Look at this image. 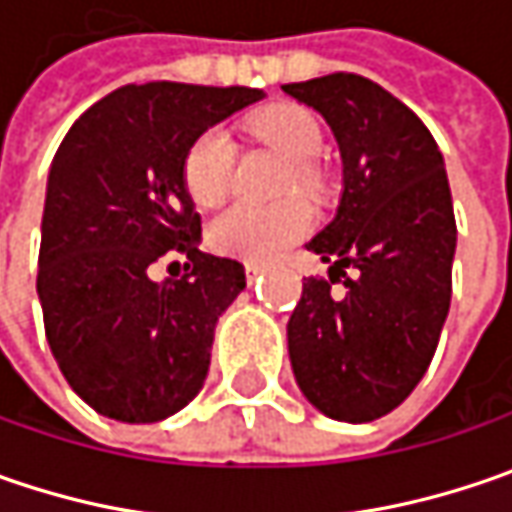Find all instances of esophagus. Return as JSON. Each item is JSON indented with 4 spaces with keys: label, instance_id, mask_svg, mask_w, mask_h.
Listing matches in <instances>:
<instances>
[{
    "label": "esophagus",
    "instance_id": "1",
    "mask_svg": "<svg viewBox=\"0 0 512 512\" xmlns=\"http://www.w3.org/2000/svg\"><path fill=\"white\" fill-rule=\"evenodd\" d=\"M263 263H246V275H249V280H255L257 275H263Z\"/></svg>",
    "mask_w": 512,
    "mask_h": 512
}]
</instances>
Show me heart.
<instances>
[{
	"instance_id": "obj_1",
	"label": "heart",
	"mask_w": 512,
	"mask_h": 512,
	"mask_svg": "<svg viewBox=\"0 0 512 512\" xmlns=\"http://www.w3.org/2000/svg\"><path fill=\"white\" fill-rule=\"evenodd\" d=\"M252 131L260 143L292 160L289 183L298 180L303 189L318 186L315 160L323 148V131L318 120L298 105H275L260 111L252 120ZM234 143L226 128H206L183 157V186L200 209H214L232 189ZM312 229V209L303 197H286L272 206L234 203L217 214L209 226V243L220 255L240 260H269L280 249L292 246Z\"/></svg>"
}]
</instances>
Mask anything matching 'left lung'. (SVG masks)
Wrapping results in <instances>:
<instances>
[{"instance_id": "8db88e82", "label": "left lung", "mask_w": 512, "mask_h": 512, "mask_svg": "<svg viewBox=\"0 0 512 512\" xmlns=\"http://www.w3.org/2000/svg\"><path fill=\"white\" fill-rule=\"evenodd\" d=\"M283 91L321 114L344 160L338 212L306 243L332 263L329 280L303 283L289 358L312 407L364 424L418 387L450 312L456 214L444 157L427 125L372 79L341 71ZM341 277L345 295L335 296Z\"/></svg>"}]
</instances>
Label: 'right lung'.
Segmentation results:
<instances>
[{"label":"right lung","instance_id":"1","mask_svg":"<svg viewBox=\"0 0 512 512\" xmlns=\"http://www.w3.org/2000/svg\"><path fill=\"white\" fill-rule=\"evenodd\" d=\"M257 88L123 85L94 102L56 148L36 292L65 381L94 410L151 424L203 389L217 318L243 289V263L200 252V214L183 186L189 145ZM187 275L151 281L163 254Z\"/></svg>","mask_w":512,"mask_h":512}]
</instances>
